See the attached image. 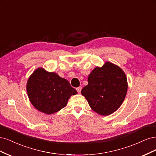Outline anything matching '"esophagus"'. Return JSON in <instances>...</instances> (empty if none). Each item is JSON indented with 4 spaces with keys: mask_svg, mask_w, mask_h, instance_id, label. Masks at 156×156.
<instances>
[{
    "mask_svg": "<svg viewBox=\"0 0 156 156\" xmlns=\"http://www.w3.org/2000/svg\"><path fill=\"white\" fill-rule=\"evenodd\" d=\"M82 89V87H78L76 88V90H77V91H78V93H80V92H81Z\"/></svg>",
    "mask_w": 156,
    "mask_h": 156,
    "instance_id": "obj_1",
    "label": "esophagus"
}]
</instances>
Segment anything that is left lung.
I'll return each mask as SVG.
<instances>
[{
	"mask_svg": "<svg viewBox=\"0 0 156 156\" xmlns=\"http://www.w3.org/2000/svg\"><path fill=\"white\" fill-rule=\"evenodd\" d=\"M87 82L81 93L94 112L106 116L122 105L128 85L126 76L118 65L106 62L102 67H95Z\"/></svg>",
	"mask_w": 156,
	"mask_h": 156,
	"instance_id": "1",
	"label": "left lung"
}]
</instances>
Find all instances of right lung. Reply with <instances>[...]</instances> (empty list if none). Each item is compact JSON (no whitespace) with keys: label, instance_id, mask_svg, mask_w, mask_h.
<instances>
[{"label":"right lung","instance_id":"obj_1","mask_svg":"<svg viewBox=\"0 0 156 156\" xmlns=\"http://www.w3.org/2000/svg\"><path fill=\"white\" fill-rule=\"evenodd\" d=\"M27 91L33 106L47 115L63 109L70 97L78 93L68 80L42 67L36 69L28 78Z\"/></svg>","mask_w":156,"mask_h":156}]
</instances>
